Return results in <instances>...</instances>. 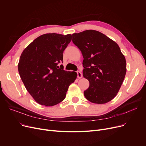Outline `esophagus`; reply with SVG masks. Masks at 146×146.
I'll list each match as a JSON object with an SVG mask.
<instances>
[{
	"instance_id": "1",
	"label": "esophagus",
	"mask_w": 146,
	"mask_h": 146,
	"mask_svg": "<svg viewBox=\"0 0 146 146\" xmlns=\"http://www.w3.org/2000/svg\"><path fill=\"white\" fill-rule=\"evenodd\" d=\"M77 74H78V78L79 79H80L82 78V73L80 72V71H78L77 72Z\"/></svg>"
}]
</instances>
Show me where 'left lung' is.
I'll list each match as a JSON object with an SVG mask.
<instances>
[{
  "label": "left lung",
  "instance_id": "left-lung-1",
  "mask_svg": "<svg viewBox=\"0 0 146 146\" xmlns=\"http://www.w3.org/2000/svg\"><path fill=\"white\" fill-rule=\"evenodd\" d=\"M72 37L84 58L83 77L89 82L84 95L92 103L110 102L118 94L127 72L125 58L118 45L95 30L73 34Z\"/></svg>",
  "mask_w": 146,
  "mask_h": 146
}]
</instances>
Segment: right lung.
<instances>
[{"mask_svg":"<svg viewBox=\"0 0 146 146\" xmlns=\"http://www.w3.org/2000/svg\"><path fill=\"white\" fill-rule=\"evenodd\" d=\"M71 40V34H43L21 54L18 66L20 77L29 94L40 105L52 106L63 101L69 86L77 78L76 72L64 70L62 64L58 66Z\"/></svg>","mask_w":146,"mask_h":146,"instance_id":"right-lung-1","label":"right lung"}]
</instances>
